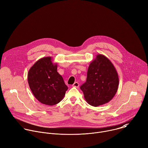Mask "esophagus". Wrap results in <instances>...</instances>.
<instances>
[{
	"mask_svg": "<svg viewBox=\"0 0 148 148\" xmlns=\"http://www.w3.org/2000/svg\"><path fill=\"white\" fill-rule=\"evenodd\" d=\"M79 83L78 82H74V84L72 85V86H73V87H77V88H78V86H79Z\"/></svg>",
	"mask_w": 148,
	"mask_h": 148,
	"instance_id": "obj_1",
	"label": "esophagus"
}]
</instances>
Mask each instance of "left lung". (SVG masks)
<instances>
[{"label": "left lung", "instance_id": "left-lung-1", "mask_svg": "<svg viewBox=\"0 0 148 148\" xmlns=\"http://www.w3.org/2000/svg\"><path fill=\"white\" fill-rule=\"evenodd\" d=\"M119 84L118 73L105 56L99 54L90 63L86 82L80 86L86 102L96 107L110 102L116 95Z\"/></svg>", "mask_w": 148, "mask_h": 148}]
</instances>
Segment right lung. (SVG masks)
<instances>
[{
    "instance_id": "right-lung-1",
    "label": "right lung",
    "mask_w": 148,
    "mask_h": 148,
    "mask_svg": "<svg viewBox=\"0 0 148 148\" xmlns=\"http://www.w3.org/2000/svg\"><path fill=\"white\" fill-rule=\"evenodd\" d=\"M57 69V63H53L52 57L49 56L38 60L28 71L29 86L36 99L42 104H58L68 89Z\"/></svg>"
}]
</instances>
